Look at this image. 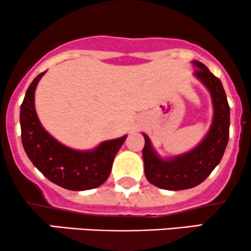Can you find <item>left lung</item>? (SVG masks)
Masks as SVG:
<instances>
[{
    "label": "left lung",
    "instance_id": "8db88e82",
    "mask_svg": "<svg viewBox=\"0 0 251 251\" xmlns=\"http://www.w3.org/2000/svg\"><path fill=\"white\" fill-rule=\"evenodd\" d=\"M197 67L195 75L204 83L211 94L214 119L208 134L191 151L162 159L152 148L149 137L144 134V169L148 180L165 190L191 189L205 180L223 157L229 140L230 107L223 85L205 65L194 61Z\"/></svg>",
    "mask_w": 251,
    "mask_h": 251
}]
</instances>
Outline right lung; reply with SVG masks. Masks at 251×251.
I'll return each instance as SVG.
<instances>
[{"label": "right lung", "instance_id": "add662e5", "mask_svg": "<svg viewBox=\"0 0 251 251\" xmlns=\"http://www.w3.org/2000/svg\"><path fill=\"white\" fill-rule=\"evenodd\" d=\"M43 73L28 87L20 111L22 145L31 163L50 181L73 191L96 189L107 179L117 152L127 135L106 140L91 151H76L54 139L42 127L34 105L35 88Z\"/></svg>", "mask_w": 251, "mask_h": 251}]
</instances>
